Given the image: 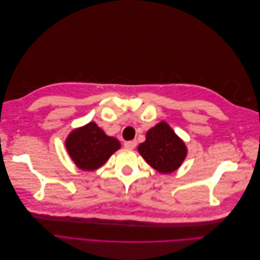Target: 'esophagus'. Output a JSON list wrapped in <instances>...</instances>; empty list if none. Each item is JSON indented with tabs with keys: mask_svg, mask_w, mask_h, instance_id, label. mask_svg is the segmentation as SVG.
<instances>
[{
	"mask_svg": "<svg viewBox=\"0 0 260 260\" xmlns=\"http://www.w3.org/2000/svg\"><path fill=\"white\" fill-rule=\"evenodd\" d=\"M136 145H137V141L136 140L128 141V142H124V144H123V146L127 148V149H133V148L136 147Z\"/></svg>",
	"mask_w": 260,
	"mask_h": 260,
	"instance_id": "obj_1",
	"label": "esophagus"
}]
</instances>
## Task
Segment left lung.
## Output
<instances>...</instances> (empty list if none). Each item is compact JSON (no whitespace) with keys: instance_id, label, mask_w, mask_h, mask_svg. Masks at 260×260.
<instances>
[{"instance_id":"1","label":"left lung","mask_w":260,"mask_h":260,"mask_svg":"<svg viewBox=\"0 0 260 260\" xmlns=\"http://www.w3.org/2000/svg\"><path fill=\"white\" fill-rule=\"evenodd\" d=\"M145 161L162 175L176 171L187 155L184 141L166 121H160L146 132L145 141L138 146Z\"/></svg>"}]
</instances>
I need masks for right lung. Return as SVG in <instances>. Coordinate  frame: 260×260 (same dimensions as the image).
I'll use <instances>...</instances> for the list:
<instances>
[{"label":"right lung","mask_w":260,"mask_h":260,"mask_svg":"<svg viewBox=\"0 0 260 260\" xmlns=\"http://www.w3.org/2000/svg\"><path fill=\"white\" fill-rule=\"evenodd\" d=\"M65 146L76 166L83 171L96 170L109 159L121 144L109 137L99 125L91 121L69 133Z\"/></svg>","instance_id":"add662e5"}]
</instances>
